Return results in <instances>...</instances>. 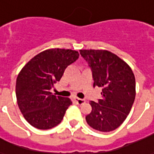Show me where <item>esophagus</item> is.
Instances as JSON below:
<instances>
[{
  "label": "esophagus",
  "mask_w": 154,
  "mask_h": 154,
  "mask_svg": "<svg viewBox=\"0 0 154 154\" xmlns=\"http://www.w3.org/2000/svg\"><path fill=\"white\" fill-rule=\"evenodd\" d=\"M74 100H75V101L77 102V104H79V105H81V104H83V103L86 102V101H85V100H82V99H79V98H75Z\"/></svg>",
  "instance_id": "34e87169"
}]
</instances>
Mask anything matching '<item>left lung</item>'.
I'll return each instance as SVG.
<instances>
[{"label":"left lung","instance_id":"8db88e82","mask_svg":"<svg viewBox=\"0 0 154 154\" xmlns=\"http://www.w3.org/2000/svg\"><path fill=\"white\" fill-rule=\"evenodd\" d=\"M88 63L94 79L93 86L102 88L98 102L91 101L92 110L86 122L93 129L112 131L129 114L135 98V79L131 68L118 55L105 50H80Z\"/></svg>","mask_w":154,"mask_h":154}]
</instances>
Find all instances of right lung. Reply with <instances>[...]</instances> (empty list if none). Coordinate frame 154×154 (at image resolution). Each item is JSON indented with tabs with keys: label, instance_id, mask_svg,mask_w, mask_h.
<instances>
[{
	"label": "right lung",
	"instance_id": "obj_1",
	"mask_svg": "<svg viewBox=\"0 0 154 154\" xmlns=\"http://www.w3.org/2000/svg\"><path fill=\"white\" fill-rule=\"evenodd\" d=\"M78 58L76 51L49 49L29 60L19 73L17 103L25 119L35 128L48 130L61 122L72 101L52 94L51 89Z\"/></svg>",
	"mask_w": 154,
	"mask_h": 154
}]
</instances>
